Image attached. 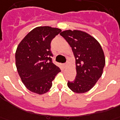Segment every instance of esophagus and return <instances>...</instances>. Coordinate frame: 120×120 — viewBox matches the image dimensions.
Masks as SVG:
<instances>
[{"label":"esophagus","instance_id":"34e87169","mask_svg":"<svg viewBox=\"0 0 120 120\" xmlns=\"http://www.w3.org/2000/svg\"><path fill=\"white\" fill-rule=\"evenodd\" d=\"M67 64H67V62L65 63V64H64V67H66V66L67 65Z\"/></svg>","mask_w":120,"mask_h":120}]
</instances>
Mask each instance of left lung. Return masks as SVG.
I'll use <instances>...</instances> for the list:
<instances>
[{"instance_id":"obj_1","label":"left lung","mask_w":120,"mask_h":120,"mask_svg":"<svg viewBox=\"0 0 120 120\" xmlns=\"http://www.w3.org/2000/svg\"><path fill=\"white\" fill-rule=\"evenodd\" d=\"M60 34L71 46L76 58L77 74L73 81H68V87L77 94L89 91L101 77L105 65L101 44L92 35L81 30H67Z\"/></svg>"}]
</instances>
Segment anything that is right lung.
<instances>
[{
    "instance_id": "right-lung-1",
    "label": "right lung",
    "mask_w": 120,
    "mask_h": 120,
    "mask_svg": "<svg viewBox=\"0 0 120 120\" xmlns=\"http://www.w3.org/2000/svg\"><path fill=\"white\" fill-rule=\"evenodd\" d=\"M57 28L38 26L19 42L15 53L19 77L28 90L42 95L52 86L60 68L52 62L51 42L61 32Z\"/></svg>"
}]
</instances>
